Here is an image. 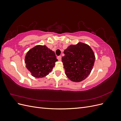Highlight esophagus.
Here are the masks:
<instances>
[{"label": "esophagus", "mask_w": 121, "mask_h": 121, "mask_svg": "<svg viewBox=\"0 0 121 121\" xmlns=\"http://www.w3.org/2000/svg\"><path fill=\"white\" fill-rule=\"evenodd\" d=\"M57 59H58V60H59V61H61V56H57Z\"/></svg>", "instance_id": "1"}]
</instances>
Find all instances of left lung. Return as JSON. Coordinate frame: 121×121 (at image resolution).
<instances>
[{
    "instance_id": "left-lung-1",
    "label": "left lung",
    "mask_w": 121,
    "mask_h": 121,
    "mask_svg": "<svg viewBox=\"0 0 121 121\" xmlns=\"http://www.w3.org/2000/svg\"><path fill=\"white\" fill-rule=\"evenodd\" d=\"M61 58L65 74L71 81L80 82L85 80L92 71L95 56L87 44L78 42L65 49Z\"/></svg>"
}]
</instances>
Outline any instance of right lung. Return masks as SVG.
Segmentation results:
<instances>
[{
  "label": "right lung",
  "mask_w": 121,
  "mask_h": 121,
  "mask_svg": "<svg viewBox=\"0 0 121 121\" xmlns=\"http://www.w3.org/2000/svg\"><path fill=\"white\" fill-rule=\"evenodd\" d=\"M57 61L53 51L46 45H38L26 54V67L35 78H43L52 72Z\"/></svg>",
  "instance_id": "add662e5"
}]
</instances>
